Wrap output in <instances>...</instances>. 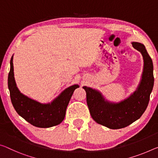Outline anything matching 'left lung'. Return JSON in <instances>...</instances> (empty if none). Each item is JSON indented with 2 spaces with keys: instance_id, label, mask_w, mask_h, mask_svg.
<instances>
[{
  "instance_id": "1",
  "label": "left lung",
  "mask_w": 158,
  "mask_h": 158,
  "mask_svg": "<svg viewBox=\"0 0 158 158\" xmlns=\"http://www.w3.org/2000/svg\"><path fill=\"white\" fill-rule=\"evenodd\" d=\"M143 58V71L136 91L124 101L114 103L105 100L99 91L87 86L86 102L92 118L98 124L112 129L124 128L141 117L146 110L154 85L153 64L143 44L132 42Z\"/></svg>"
}]
</instances>
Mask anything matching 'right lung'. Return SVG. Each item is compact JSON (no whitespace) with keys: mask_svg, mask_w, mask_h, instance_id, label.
<instances>
[{"mask_svg":"<svg viewBox=\"0 0 158 158\" xmlns=\"http://www.w3.org/2000/svg\"><path fill=\"white\" fill-rule=\"evenodd\" d=\"M10 60V69L8 74L7 84L10 99L15 110L22 117L34 127L48 128L56 126L63 121L66 109L74 90L79 85H73L62 91L51 103L42 104L21 94L16 86L12 63Z\"/></svg>","mask_w":158,"mask_h":158,"instance_id":"1","label":"right lung"}]
</instances>
